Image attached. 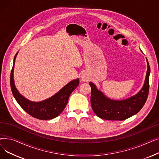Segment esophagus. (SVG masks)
<instances>
[{
  "mask_svg": "<svg viewBox=\"0 0 159 159\" xmlns=\"http://www.w3.org/2000/svg\"><path fill=\"white\" fill-rule=\"evenodd\" d=\"M81 79H82V81H84V82H88L90 79L89 75L88 73H85V72L83 73L81 75Z\"/></svg>",
  "mask_w": 159,
  "mask_h": 159,
  "instance_id": "obj_1",
  "label": "esophagus"
}]
</instances>
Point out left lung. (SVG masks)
<instances>
[{
	"label": "left lung",
	"mask_w": 159,
	"mask_h": 159,
	"mask_svg": "<svg viewBox=\"0 0 159 159\" xmlns=\"http://www.w3.org/2000/svg\"><path fill=\"white\" fill-rule=\"evenodd\" d=\"M147 64L146 77L143 88L136 95L124 101H113L107 98L92 82L89 83L91 89V105L97 116L105 120H124L135 115L143 108L149 89L150 67L148 60Z\"/></svg>",
	"instance_id": "left-lung-1"
}]
</instances>
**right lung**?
<instances>
[{"label":"right lung","instance_id":"add662e5","mask_svg":"<svg viewBox=\"0 0 159 159\" xmlns=\"http://www.w3.org/2000/svg\"><path fill=\"white\" fill-rule=\"evenodd\" d=\"M14 57L13 68L10 75V86L12 93L16 102L22 109L31 116L40 120H49L55 118L64 110L73 91L79 84V80L75 79L69 82L52 97L40 102H31L22 97L16 89L13 80V68L16 55Z\"/></svg>","mask_w":159,"mask_h":159}]
</instances>
